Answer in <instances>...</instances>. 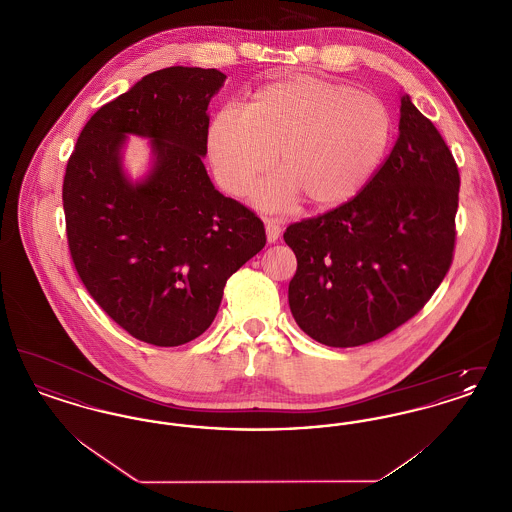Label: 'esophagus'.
<instances>
[{
	"instance_id": "obj_1",
	"label": "esophagus",
	"mask_w": 512,
	"mask_h": 512,
	"mask_svg": "<svg viewBox=\"0 0 512 512\" xmlns=\"http://www.w3.org/2000/svg\"><path fill=\"white\" fill-rule=\"evenodd\" d=\"M265 230H267L268 244H274L280 238V226L274 219H265Z\"/></svg>"
}]
</instances>
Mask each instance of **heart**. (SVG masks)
<instances>
[{"label": "heart", "instance_id": "b5f03b06", "mask_svg": "<svg viewBox=\"0 0 512 512\" xmlns=\"http://www.w3.org/2000/svg\"><path fill=\"white\" fill-rule=\"evenodd\" d=\"M382 99L311 74L270 82L247 107L224 105L207 130V155L220 186L245 194L276 161L284 171L255 199L284 209L299 194L311 207H336L359 194L390 144Z\"/></svg>", "mask_w": 512, "mask_h": 512}]
</instances>
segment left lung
<instances>
[{
    "instance_id": "left-lung-1",
    "label": "left lung",
    "mask_w": 512,
    "mask_h": 512,
    "mask_svg": "<svg viewBox=\"0 0 512 512\" xmlns=\"http://www.w3.org/2000/svg\"><path fill=\"white\" fill-rule=\"evenodd\" d=\"M459 186L438 128L405 94L399 138L365 188L284 232L297 257L288 299L299 328L357 347L413 318L451 267Z\"/></svg>"
}]
</instances>
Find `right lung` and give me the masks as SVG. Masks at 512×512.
Wrapping results in <instances>:
<instances>
[{"label": "right lung", "mask_w": 512, "mask_h": 512, "mask_svg": "<svg viewBox=\"0 0 512 512\" xmlns=\"http://www.w3.org/2000/svg\"><path fill=\"white\" fill-rule=\"evenodd\" d=\"M226 74L169 67L105 103L82 128L63 180L74 268L99 307L136 340L176 347L217 317L226 280L265 244L253 211L205 171L207 107ZM130 133L154 161L132 183L121 169Z\"/></svg>", "instance_id": "add662e5"}]
</instances>
